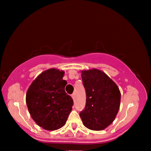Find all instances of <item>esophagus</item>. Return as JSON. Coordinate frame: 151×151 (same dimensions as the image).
Listing matches in <instances>:
<instances>
[{"instance_id":"obj_1","label":"esophagus","mask_w":151,"mask_h":151,"mask_svg":"<svg viewBox=\"0 0 151 151\" xmlns=\"http://www.w3.org/2000/svg\"><path fill=\"white\" fill-rule=\"evenodd\" d=\"M71 97H72L73 100H75V93H73V94H71Z\"/></svg>"}]
</instances>
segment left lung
<instances>
[{
  "label": "left lung",
  "instance_id": "1",
  "mask_svg": "<svg viewBox=\"0 0 151 151\" xmlns=\"http://www.w3.org/2000/svg\"><path fill=\"white\" fill-rule=\"evenodd\" d=\"M86 91V105L80 112L83 124L91 130L101 131L114 121L120 108L121 92L105 73L93 68L81 71Z\"/></svg>",
  "mask_w": 151,
  "mask_h": 151
}]
</instances>
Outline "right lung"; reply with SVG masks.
<instances>
[{
  "mask_svg": "<svg viewBox=\"0 0 151 151\" xmlns=\"http://www.w3.org/2000/svg\"><path fill=\"white\" fill-rule=\"evenodd\" d=\"M65 72L50 68L37 76L28 89L26 103L32 119L39 127L55 131L65 124L73 100L66 93Z\"/></svg>",
  "mask_w": 151,
  "mask_h": 151,
  "instance_id": "right-lung-1",
  "label": "right lung"
}]
</instances>
